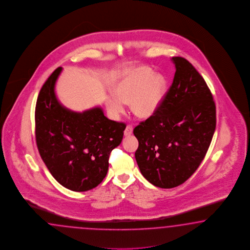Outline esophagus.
<instances>
[{"label":"esophagus","instance_id":"esophagus-1","mask_svg":"<svg viewBox=\"0 0 250 250\" xmlns=\"http://www.w3.org/2000/svg\"><path fill=\"white\" fill-rule=\"evenodd\" d=\"M132 131H133L132 126L128 125V126L126 127V128H125V130H124V135H125V136H129V135L132 134Z\"/></svg>","mask_w":250,"mask_h":250}]
</instances>
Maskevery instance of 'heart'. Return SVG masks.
<instances>
[{
	"label": "heart",
	"mask_w": 250,
	"mask_h": 250,
	"mask_svg": "<svg viewBox=\"0 0 250 250\" xmlns=\"http://www.w3.org/2000/svg\"><path fill=\"white\" fill-rule=\"evenodd\" d=\"M166 92L165 77L155 74L148 67H141L116 85V95L109 96L107 107L113 115L119 116L125 110L124 103H130L134 114L148 118L159 109Z\"/></svg>",
	"instance_id": "b5f03b06"
}]
</instances>
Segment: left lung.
<instances>
[{
	"instance_id": "1",
	"label": "left lung",
	"mask_w": 250,
	"mask_h": 250,
	"mask_svg": "<svg viewBox=\"0 0 250 250\" xmlns=\"http://www.w3.org/2000/svg\"><path fill=\"white\" fill-rule=\"evenodd\" d=\"M173 83L153 115L135 127V158L152 185L171 188L197 170L216 128V106L205 80L182 57H172Z\"/></svg>"
}]
</instances>
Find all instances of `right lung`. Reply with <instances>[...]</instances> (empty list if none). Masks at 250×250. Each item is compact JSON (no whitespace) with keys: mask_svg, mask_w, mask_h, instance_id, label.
<instances>
[{"mask_svg":"<svg viewBox=\"0 0 250 250\" xmlns=\"http://www.w3.org/2000/svg\"><path fill=\"white\" fill-rule=\"evenodd\" d=\"M59 67L40 90L35 108L39 153L58 182L83 192L102 183L109 154L122 141L125 123L110 121L100 107L75 112L59 103L55 83Z\"/></svg>","mask_w":250,"mask_h":250,"instance_id":"add662e5","label":"right lung"}]
</instances>
